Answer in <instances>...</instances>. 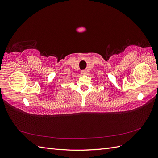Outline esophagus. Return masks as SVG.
<instances>
[{"instance_id":"34e87169","label":"esophagus","mask_w":158,"mask_h":158,"mask_svg":"<svg viewBox=\"0 0 158 158\" xmlns=\"http://www.w3.org/2000/svg\"><path fill=\"white\" fill-rule=\"evenodd\" d=\"M81 72H82V74H86V73H87L86 70H82Z\"/></svg>"}]
</instances>
